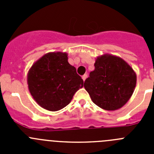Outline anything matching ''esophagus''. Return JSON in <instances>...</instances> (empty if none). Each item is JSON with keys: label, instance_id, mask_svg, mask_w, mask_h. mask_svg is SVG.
Here are the masks:
<instances>
[{"label": "esophagus", "instance_id": "1", "mask_svg": "<svg viewBox=\"0 0 154 154\" xmlns=\"http://www.w3.org/2000/svg\"><path fill=\"white\" fill-rule=\"evenodd\" d=\"M82 79H83V81H85V80L86 79V78H87V74L83 75L82 76Z\"/></svg>", "mask_w": 154, "mask_h": 154}]
</instances>
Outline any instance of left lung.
Wrapping results in <instances>:
<instances>
[{
	"instance_id": "obj_1",
	"label": "left lung",
	"mask_w": 154,
	"mask_h": 154,
	"mask_svg": "<svg viewBox=\"0 0 154 154\" xmlns=\"http://www.w3.org/2000/svg\"><path fill=\"white\" fill-rule=\"evenodd\" d=\"M94 65L84 82L92 102L106 110L120 109L135 89V72L123 59L109 54L98 57Z\"/></svg>"
}]
</instances>
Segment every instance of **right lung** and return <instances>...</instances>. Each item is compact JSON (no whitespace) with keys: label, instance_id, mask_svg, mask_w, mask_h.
<instances>
[{"label":"right lung","instance_id":"1","mask_svg":"<svg viewBox=\"0 0 154 154\" xmlns=\"http://www.w3.org/2000/svg\"><path fill=\"white\" fill-rule=\"evenodd\" d=\"M30 93L37 103L49 111L69 104L74 94L83 87V80L68 62L65 52H49L33 64L28 73Z\"/></svg>","mask_w":154,"mask_h":154}]
</instances>
